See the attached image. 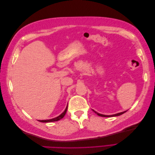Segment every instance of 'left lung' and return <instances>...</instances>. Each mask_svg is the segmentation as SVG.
Listing matches in <instances>:
<instances>
[{"label": "left lung", "instance_id": "left-lung-1", "mask_svg": "<svg viewBox=\"0 0 155 155\" xmlns=\"http://www.w3.org/2000/svg\"><path fill=\"white\" fill-rule=\"evenodd\" d=\"M93 111L96 114H97L98 116H102V117H113V116H120V115L123 114L124 113H125V112H127V110H126V111H124V112H120V113H118V114H113V115H104V114H101L98 113V112H97L94 111V110H93Z\"/></svg>", "mask_w": 155, "mask_h": 155}]
</instances>
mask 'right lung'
<instances>
[{
  "label": "right lung",
  "instance_id": "1",
  "mask_svg": "<svg viewBox=\"0 0 155 155\" xmlns=\"http://www.w3.org/2000/svg\"><path fill=\"white\" fill-rule=\"evenodd\" d=\"M67 108H68V105L67 106V108L65 109L64 111L63 112V113L61 114H60L59 116L56 117V118H52V119H50V120H38L39 121H41V122H43V123H47V122H52V121H58L61 119H62L63 117L64 116L65 114H66L67 112Z\"/></svg>",
  "mask_w": 155,
  "mask_h": 155
}]
</instances>
